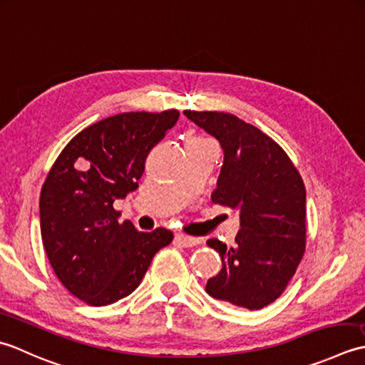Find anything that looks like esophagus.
Returning a JSON list of instances; mask_svg holds the SVG:
<instances>
[{
    "label": "esophagus",
    "instance_id": "esophagus-1",
    "mask_svg": "<svg viewBox=\"0 0 365 365\" xmlns=\"http://www.w3.org/2000/svg\"><path fill=\"white\" fill-rule=\"evenodd\" d=\"M176 242H180L181 245H184V247H193V245L200 244L202 241H200V237H193V236H187V235H176Z\"/></svg>",
    "mask_w": 365,
    "mask_h": 365
}]
</instances>
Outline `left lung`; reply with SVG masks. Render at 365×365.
I'll use <instances>...</instances> for the list:
<instances>
[{
    "label": "left lung",
    "instance_id": "1",
    "mask_svg": "<svg viewBox=\"0 0 365 365\" xmlns=\"http://www.w3.org/2000/svg\"><path fill=\"white\" fill-rule=\"evenodd\" d=\"M184 115L219 140L224 150L212 202L240 210L241 230L219 252L222 269L206 293L233 306L258 310L285 292L306 252V187L288 154L255 125L224 111Z\"/></svg>",
    "mask_w": 365,
    "mask_h": 365
}]
</instances>
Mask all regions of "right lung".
I'll return each mask as SVG.
<instances>
[{
    "label": "right lung",
    "mask_w": 365,
    "mask_h": 365,
    "mask_svg": "<svg viewBox=\"0 0 365 365\" xmlns=\"http://www.w3.org/2000/svg\"><path fill=\"white\" fill-rule=\"evenodd\" d=\"M178 118V110L106 118L77 133L50 168L39 200L43 249L59 282L89 306L129 296L173 241L167 228L120 224L113 203L138 187L148 153Z\"/></svg>",
    "instance_id": "add662e5"
}]
</instances>
